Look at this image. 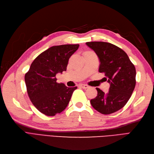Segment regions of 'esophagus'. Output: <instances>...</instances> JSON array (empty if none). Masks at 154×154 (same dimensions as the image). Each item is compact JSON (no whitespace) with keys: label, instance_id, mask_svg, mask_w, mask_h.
Returning a JSON list of instances; mask_svg holds the SVG:
<instances>
[{"label":"esophagus","instance_id":"1","mask_svg":"<svg viewBox=\"0 0 154 154\" xmlns=\"http://www.w3.org/2000/svg\"><path fill=\"white\" fill-rule=\"evenodd\" d=\"M80 87H81V88H83V89H88V88H89V85H84V84L80 85Z\"/></svg>","mask_w":154,"mask_h":154}]
</instances>
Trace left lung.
Instances as JSON below:
<instances>
[{
    "instance_id": "left-lung-1",
    "label": "left lung",
    "mask_w": 154,
    "mask_h": 154,
    "mask_svg": "<svg viewBox=\"0 0 154 154\" xmlns=\"http://www.w3.org/2000/svg\"><path fill=\"white\" fill-rule=\"evenodd\" d=\"M86 44L95 52L100 60L99 71L104 73L110 83L105 93L96 88L97 96L91 100L94 109L109 114L122 109L130 99L136 85V68L122 49L104 42H90Z\"/></svg>"
}]
</instances>
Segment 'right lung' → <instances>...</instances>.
Returning a JSON list of instances; mask_svg holds the SVG:
<instances>
[{
    "mask_svg": "<svg viewBox=\"0 0 154 154\" xmlns=\"http://www.w3.org/2000/svg\"><path fill=\"white\" fill-rule=\"evenodd\" d=\"M79 46V44H65L48 48L35 59L25 74L29 98L45 115L53 116L64 110L77 88L57 83L55 76L67 70L69 59Z\"/></svg>",
    "mask_w": 154,
    "mask_h": 154,
    "instance_id": "right-lung-1",
    "label": "right lung"
}]
</instances>
